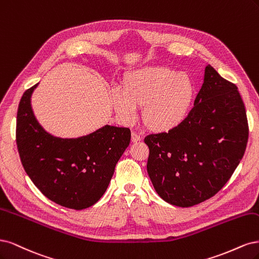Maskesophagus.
Here are the masks:
<instances>
[{"label":"esophagus","instance_id":"34e87169","mask_svg":"<svg viewBox=\"0 0 259 259\" xmlns=\"http://www.w3.org/2000/svg\"><path fill=\"white\" fill-rule=\"evenodd\" d=\"M141 140H142V138L138 135V133H136V132L131 133V141L133 142V143H138V142H140Z\"/></svg>","mask_w":259,"mask_h":259}]
</instances>
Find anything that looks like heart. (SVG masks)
Masks as SVG:
<instances>
[{"label": "heart", "instance_id": "heart-1", "mask_svg": "<svg viewBox=\"0 0 259 259\" xmlns=\"http://www.w3.org/2000/svg\"><path fill=\"white\" fill-rule=\"evenodd\" d=\"M196 84L190 75L166 66H147L131 71L123 78L122 88L111 91V103L123 122L138 117L156 133H168L179 128L193 110Z\"/></svg>", "mask_w": 259, "mask_h": 259}]
</instances>
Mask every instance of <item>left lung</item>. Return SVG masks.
<instances>
[{
  "instance_id": "1",
  "label": "left lung",
  "mask_w": 259,
  "mask_h": 259,
  "mask_svg": "<svg viewBox=\"0 0 259 259\" xmlns=\"http://www.w3.org/2000/svg\"><path fill=\"white\" fill-rule=\"evenodd\" d=\"M245 107L236 85L210 64L188 118L168 133L145 138L147 173L164 201L188 207L210 199L226 184L244 155Z\"/></svg>"
}]
</instances>
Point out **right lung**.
<instances>
[{"mask_svg":"<svg viewBox=\"0 0 259 259\" xmlns=\"http://www.w3.org/2000/svg\"><path fill=\"white\" fill-rule=\"evenodd\" d=\"M34 85L23 94L17 113V146L24 170L34 185L55 203L74 208L94 205L103 196L115 165L129 146V128L105 124L78 138L46 131L33 112Z\"/></svg>","mask_w":259,"mask_h":259,"instance_id":"add662e5","label":"right lung"}]
</instances>
